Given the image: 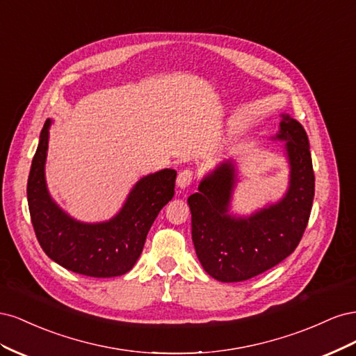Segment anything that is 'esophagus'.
<instances>
[{
  "label": "esophagus",
  "mask_w": 356,
  "mask_h": 356,
  "mask_svg": "<svg viewBox=\"0 0 356 356\" xmlns=\"http://www.w3.org/2000/svg\"><path fill=\"white\" fill-rule=\"evenodd\" d=\"M191 181H193V170L184 169V170H181L179 174H178L177 184H178L179 188H186V187H188L191 184Z\"/></svg>",
  "instance_id": "1"
}]
</instances>
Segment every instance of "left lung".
Instances as JSON below:
<instances>
[{
    "mask_svg": "<svg viewBox=\"0 0 356 356\" xmlns=\"http://www.w3.org/2000/svg\"><path fill=\"white\" fill-rule=\"evenodd\" d=\"M273 139L285 143L288 190L281 200L251 215L230 212L238 182L236 165L225 160L200 181L187 202L191 238L199 261L221 282H242L275 267L293 254L303 236L315 196V175L306 131L289 114H281Z\"/></svg>",
    "mask_w": 356,
    "mask_h": 356,
    "instance_id": "obj_1",
    "label": "left lung"
}]
</instances>
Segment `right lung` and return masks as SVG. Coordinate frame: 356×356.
<instances>
[{"label": "right lung", "instance_id": "obj_1", "mask_svg": "<svg viewBox=\"0 0 356 356\" xmlns=\"http://www.w3.org/2000/svg\"><path fill=\"white\" fill-rule=\"evenodd\" d=\"M47 118L28 178V207L37 239L53 261L84 276L114 277L127 273L143 252L149 227L174 197L177 170L161 169L132 187L122 209L108 221L83 222L53 200L46 182Z\"/></svg>", "mask_w": 356, "mask_h": 356}]
</instances>
